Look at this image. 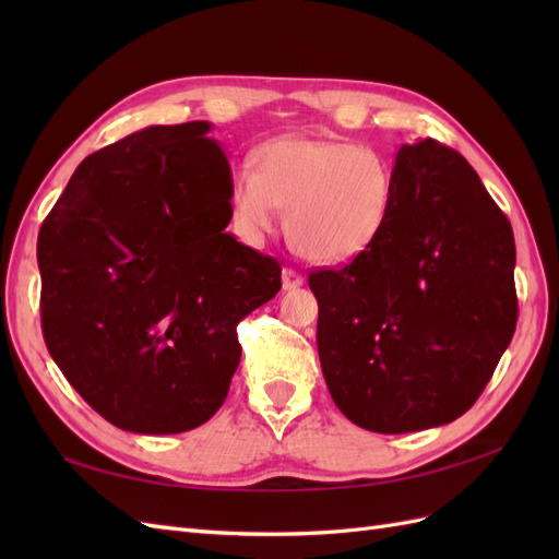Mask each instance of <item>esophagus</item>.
I'll return each mask as SVG.
<instances>
[{
    "mask_svg": "<svg viewBox=\"0 0 559 559\" xmlns=\"http://www.w3.org/2000/svg\"><path fill=\"white\" fill-rule=\"evenodd\" d=\"M302 275L300 273H296L294 267H284L282 270V286L286 292H292V289H298V286H302Z\"/></svg>",
    "mask_w": 559,
    "mask_h": 559,
    "instance_id": "obj_1",
    "label": "esophagus"
}]
</instances>
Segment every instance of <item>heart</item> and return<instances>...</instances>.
Here are the masks:
<instances>
[{
    "mask_svg": "<svg viewBox=\"0 0 559 559\" xmlns=\"http://www.w3.org/2000/svg\"><path fill=\"white\" fill-rule=\"evenodd\" d=\"M251 167L230 179V214L247 238L286 235L317 263H349L373 247L394 202V175L378 151L349 142L284 138L263 144Z\"/></svg>",
    "mask_w": 559,
    "mask_h": 559,
    "instance_id": "obj_1",
    "label": "heart"
}]
</instances>
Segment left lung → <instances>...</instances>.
Segmentation results:
<instances>
[{"label": "left lung", "mask_w": 559, "mask_h": 559, "mask_svg": "<svg viewBox=\"0 0 559 559\" xmlns=\"http://www.w3.org/2000/svg\"><path fill=\"white\" fill-rule=\"evenodd\" d=\"M380 240L308 277L317 349L341 413L378 433L462 417L518 321L515 240L476 170L436 140L403 144Z\"/></svg>", "instance_id": "1"}]
</instances>
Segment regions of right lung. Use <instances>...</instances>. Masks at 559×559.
Wrapping results in <instances>:
<instances>
[{
	"label": "right lung",
	"instance_id": "add662e5",
	"mask_svg": "<svg viewBox=\"0 0 559 559\" xmlns=\"http://www.w3.org/2000/svg\"><path fill=\"white\" fill-rule=\"evenodd\" d=\"M207 121L95 151L39 230L41 329L95 413L132 433L191 431L222 408L238 324L282 267L224 228L230 165Z\"/></svg>",
	"mask_w": 559,
	"mask_h": 559
}]
</instances>
